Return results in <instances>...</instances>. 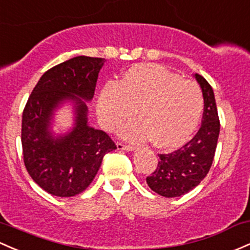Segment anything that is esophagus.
<instances>
[{
  "label": "esophagus",
  "mask_w": 250,
  "mask_h": 250,
  "mask_svg": "<svg viewBox=\"0 0 250 250\" xmlns=\"http://www.w3.org/2000/svg\"><path fill=\"white\" fill-rule=\"evenodd\" d=\"M117 149H122V150H128V152H131V150L135 149V147L130 146V145H125L123 142H117Z\"/></svg>",
  "instance_id": "esophagus-1"
}]
</instances>
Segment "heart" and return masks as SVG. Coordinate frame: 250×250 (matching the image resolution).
<instances>
[{"instance_id": "1", "label": "heart", "mask_w": 250, "mask_h": 250, "mask_svg": "<svg viewBox=\"0 0 250 250\" xmlns=\"http://www.w3.org/2000/svg\"><path fill=\"white\" fill-rule=\"evenodd\" d=\"M204 100L201 87L155 64L130 67L121 82L104 85L97 102L101 125L114 130L135 114L141 119L121 130L123 138L144 141L153 138L164 148L185 144L198 127Z\"/></svg>"}]
</instances>
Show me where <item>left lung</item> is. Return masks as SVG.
Instances as JSON below:
<instances>
[{"label": "left lung", "mask_w": 250, "mask_h": 250, "mask_svg": "<svg viewBox=\"0 0 250 250\" xmlns=\"http://www.w3.org/2000/svg\"><path fill=\"white\" fill-rule=\"evenodd\" d=\"M204 98L202 125L198 133L182 148L159 154L155 171L146 182L153 191L167 198L180 197L193 190L209 173L219 135V119L215 95L207 79L194 75Z\"/></svg>", "instance_id": "8db88e82"}]
</instances>
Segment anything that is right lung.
<instances>
[{
	"label": "right lung",
	"instance_id": "right-lung-1",
	"mask_svg": "<svg viewBox=\"0 0 250 250\" xmlns=\"http://www.w3.org/2000/svg\"><path fill=\"white\" fill-rule=\"evenodd\" d=\"M105 59L79 56L49 68L33 89L22 114L23 161L42 190L72 197L94 180L106 153L116 145L103 130L87 125V106ZM65 100L75 104V127L65 136L49 130L53 111Z\"/></svg>",
	"mask_w": 250,
	"mask_h": 250
}]
</instances>
